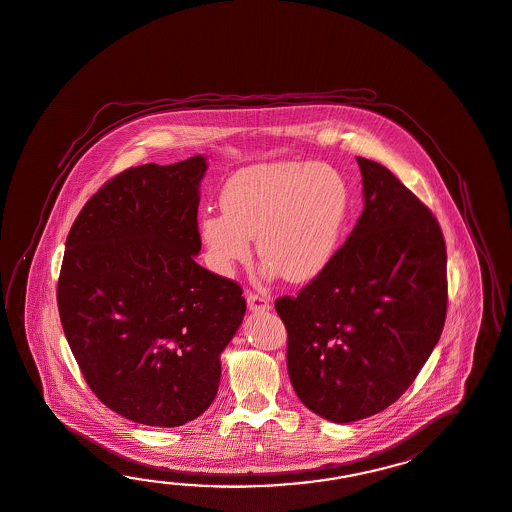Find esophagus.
<instances>
[{"mask_svg": "<svg viewBox=\"0 0 512 512\" xmlns=\"http://www.w3.org/2000/svg\"><path fill=\"white\" fill-rule=\"evenodd\" d=\"M247 304H249V309L252 313H263V311H269V308H271L269 300L262 297V295H258V293H249L247 295Z\"/></svg>", "mask_w": 512, "mask_h": 512, "instance_id": "34e87169", "label": "esophagus"}]
</instances>
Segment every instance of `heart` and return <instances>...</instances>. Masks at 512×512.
Returning a JSON list of instances; mask_svg holds the SVG:
<instances>
[{"label": "heart", "instance_id": "1", "mask_svg": "<svg viewBox=\"0 0 512 512\" xmlns=\"http://www.w3.org/2000/svg\"><path fill=\"white\" fill-rule=\"evenodd\" d=\"M221 215H204L201 241L215 273L249 262L250 239L265 274L306 284L328 267L345 230L350 190L328 164L271 162L243 167L219 195Z\"/></svg>", "mask_w": 512, "mask_h": 512}]
</instances>
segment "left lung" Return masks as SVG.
<instances>
[{"label":"left lung","instance_id":"left-lung-1","mask_svg":"<svg viewBox=\"0 0 512 512\" xmlns=\"http://www.w3.org/2000/svg\"><path fill=\"white\" fill-rule=\"evenodd\" d=\"M363 214L332 262L274 308L300 402L337 424L376 415L415 381L446 321V243L435 215L357 156Z\"/></svg>","mask_w":512,"mask_h":512}]
</instances>
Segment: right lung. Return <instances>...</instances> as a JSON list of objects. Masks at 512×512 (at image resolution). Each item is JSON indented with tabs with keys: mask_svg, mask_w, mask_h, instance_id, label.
I'll return each instance as SVG.
<instances>
[{
	"mask_svg": "<svg viewBox=\"0 0 512 512\" xmlns=\"http://www.w3.org/2000/svg\"><path fill=\"white\" fill-rule=\"evenodd\" d=\"M206 158L131 167L108 180L66 239L57 302L88 387L132 422L177 428L203 415L243 289L195 262Z\"/></svg>",
	"mask_w": 512,
	"mask_h": 512,
	"instance_id": "1",
	"label": "right lung"
}]
</instances>
